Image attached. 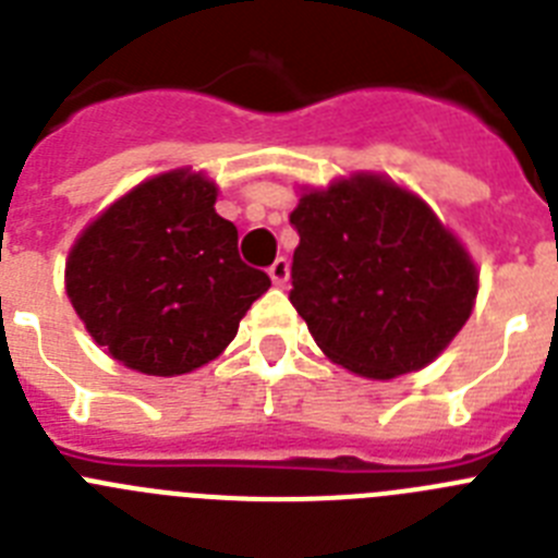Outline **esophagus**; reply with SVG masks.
I'll use <instances>...</instances> for the list:
<instances>
[{
    "mask_svg": "<svg viewBox=\"0 0 558 558\" xmlns=\"http://www.w3.org/2000/svg\"><path fill=\"white\" fill-rule=\"evenodd\" d=\"M268 276L276 288H284V284H288V276H290L288 259H284V256H279V259H276V263L268 268Z\"/></svg>",
    "mask_w": 558,
    "mask_h": 558,
    "instance_id": "obj_1",
    "label": "esophagus"
}]
</instances>
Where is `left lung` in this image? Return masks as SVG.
Listing matches in <instances>:
<instances>
[{
    "mask_svg": "<svg viewBox=\"0 0 558 558\" xmlns=\"http://www.w3.org/2000/svg\"><path fill=\"white\" fill-rule=\"evenodd\" d=\"M290 302L338 366L372 379L418 372L470 318L477 270L413 192L352 175L304 192Z\"/></svg>",
    "mask_w": 558,
    "mask_h": 558,
    "instance_id": "obj_1",
    "label": "left lung"
}]
</instances>
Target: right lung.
Wrapping results in <instances>:
<instances>
[{
  "label": "right lung",
  "mask_w": 558,
  "mask_h": 558,
  "mask_svg": "<svg viewBox=\"0 0 558 558\" xmlns=\"http://www.w3.org/2000/svg\"><path fill=\"white\" fill-rule=\"evenodd\" d=\"M215 201L218 186L201 172H165L108 206L69 251V302L122 366L195 372L270 288L265 270L240 259L234 223Z\"/></svg>",
  "instance_id": "obj_1"
}]
</instances>
